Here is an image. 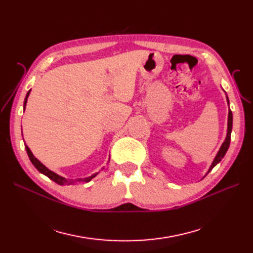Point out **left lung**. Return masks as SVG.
<instances>
[{
  "mask_svg": "<svg viewBox=\"0 0 253 253\" xmlns=\"http://www.w3.org/2000/svg\"><path fill=\"white\" fill-rule=\"evenodd\" d=\"M226 97H227V102H228V104H229V99H228V96H226ZM232 121H233L232 112H231V110H229V114H228V127H227V135H226V138H225V141L223 142V144H221V147H220L219 151L217 152V154H216L215 158H214V160H213V163H212V165H211V167H210V169H209L208 173L213 169L214 167H215V166L220 162L221 159L224 158L225 154H226L227 151H228V148H229V145H230V140H231ZM208 173H207V174H208ZM207 174H206V175H207ZM206 175H205V176H206Z\"/></svg>",
  "mask_w": 253,
  "mask_h": 253,
  "instance_id": "1",
  "label": "left lung"
}]
</instances>
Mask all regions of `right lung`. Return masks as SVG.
I'll return each instance as SVG.
<instances>
[{
	"mask_svg": "<svg viewBox=\"0 0 253 253\" xmlns=\"http://www.w3.org/2000/svg\"><path fill=\"white\" fill-rule=\"evenodd\" d=\"M29 93H30V89L28 90V93L26 94V97H25V100H24V106H23V108H24V110H25V108H26V103H27V98H28V96H29ZM25 149H26V152H27V155H28V157H29V159H30V162H32V164L35 166V168L36 169L39 171L40 173H42V174H44L45 176H47L48 178H50L51 180H53L55 182H57L58 185H61V186H63V185H71V183H74L75 181H85V182H88L89 180H91L93 179L95 176L98 174V173H95V174H93L91 176H89V177H85V178H78V179H66V178H64V177H62V176H60V175H58V174H56L55 172H52V171H50L49 169H47L46 167H45L42 163H40L39 160H38L35 156H34V154L32 153V151L29 150V148L27 147L26 145V143H25Z\"/></svg>",
	"mask_w": 253,
	"mask_h": 253,
	"instance_id": "add662e5",
	"label": "right lung"
}]
</instances>
